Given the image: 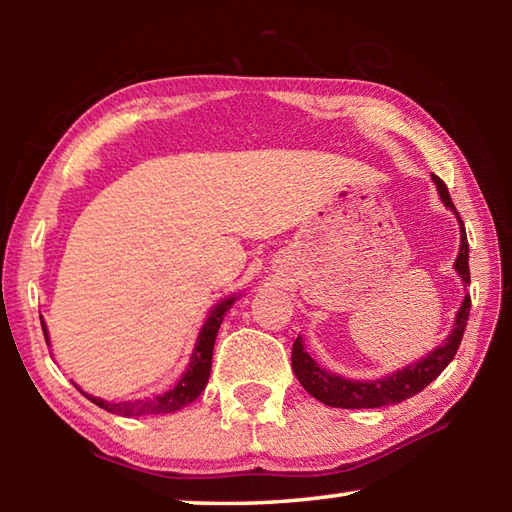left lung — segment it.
Returning a JSON list of instances; mask_svg holds the SVG:
<instances>
[{
    "label": "left lung",
    "instance_id": "left-lung-1",
    "mask_svg": "<svg viewBox=\"0 0 512 512\" xmlns=\"http://www.w3.org/2000/svg\"><path fill=\"white\" fill-rule=\"evenodd\" d=\"M431 178L433 183H436L440 201L445 203L447 210H452L456 214L458 225H461V248H458L454 268L458 277L463 280V287H467V284H470V248H467L465 225L456 212L452 196H449L443 180L438 176H431ZM470 305H472L470 293H465L461 307H458V314L454 318V327L445 339V343L438 345V348H433L427 357H422L415 363H409V366L395 370L386 377L359 381V379H345L341 375H336V372L320 368L305 350V341H302V336H298L296 343H293V352H291L293 372H296L302 388H305L311 397H316L318 402H323L327 406H336V409H379V406H391L397 402H404L415 393H420L422 388H427L431 381L449 366V361L454 359V354L465 334Z\"/></svg>",
    "mask_w": 512,
    "mask_h": 512
}]
</instances>
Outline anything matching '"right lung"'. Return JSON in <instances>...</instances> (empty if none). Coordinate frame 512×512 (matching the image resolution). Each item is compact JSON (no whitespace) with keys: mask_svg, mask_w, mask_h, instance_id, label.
Wrapping results in <instances>:
<instances>
[{"mask_svg":"<svg viewBox=\"0 0 512 512\" xmlns=\"http://www.w3.org/2000/svg\"><path fill=\"white\" fill-rule=\"evenodd\" d=\"M239 298V293L235 296L223 298L221 302H216L212 307L210 314H207L205 323L198 332V339L194 343L192 357H189V363L183 375L176 381V386L169 388L160 395L153 397H144V400H128V402H110V400H101V397H94L90 393H85L79 384H72L79 388V391L88 397L90 402L101 406L103 411L115 413V415H124V418H137V415H160V413H173L180 411L183 406L192 404L198 395L205 391L207 379H210V370H212V352H214V341H216V332L223 323V316L228 314V309L235 305V300ZM42 323V332H45V341L49 345V332L45 320L40 316Z\"/></svg>","mask_w":512,"mask_h":512,"instance_id":"obj_1","label":"right lung"}]
</instances>
